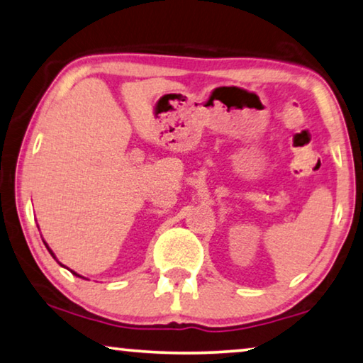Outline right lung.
<instances>
[{
  "label": "right lung",
  "mask_w": 363,
  "mask_h": 363,
  "mask_svg": "<svg viewBox=\"0 0 363 363\" xmlns=\"http://www.w3.org/2000/svg\"><path fill=\"white\" fill-rule=\"evenodd\" d=\"M43 243H45V242H43ZM45 247H47V250H48V252H50V255H52V256H53V258H55V253L52 252V250H50V248H48V245H47V243H45ZM55 259H57V258H55ZM58 263H60V261H58ZM60 264H61V263H60ZM61 266H63V264H61ZM71 272H72V274H74V276H77V277H82V276H79V274H76V272H74V271H71Z\"/></svg>",
  "instance_id": "1"
}]
</instances>
